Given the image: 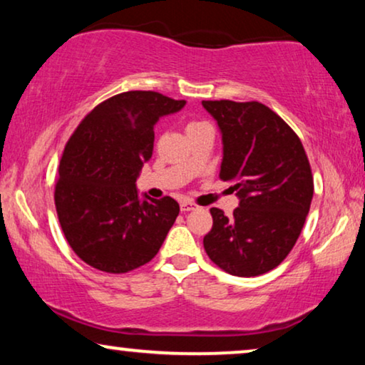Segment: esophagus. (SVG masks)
<instances>
[{"label": "esophagus", "instance_id": "obj_1", "mask_svg": "<svg viewBox=\"0 0 365 365\" xmlns=\"http://www.w3.org/2000/svg\"><path fill=\"white\" fill-rule=\"evenodd\" d=\"M194 209H197V206L194 202H189V201H182L181 202V211L182 212H189V211H194Z\"/></svg>", "mask_w": 365, "mask_h": 365}]
</instances>
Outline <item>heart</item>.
<instances>
[{"label": "heart", "instance_id": "heart-1", "mask_svg": "<svg viewBox=\"0 0 365 365\" xmlns=\"http://www.w3.org/2000/svg\"><path fill=\"white\" fill-rule=\"evenodd\" d=\"M201 124H204V123H191V124H189V126H187V129H189V128H196V126H201Z\"/></svg>", "mask_w": 365, "mask_h": 365}]
</instances>
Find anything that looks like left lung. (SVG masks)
<instances>
[{
	"label": "left lung",
	"instance_id": "1",
	"mask_svg": "<svg viewBox=\"0 0 365 365\" xmlns=\"http://www.w3.org/2000/svg\"><path fill=\"white\" fill-rule=\"evenodd\" d=\"M222 139L219 178L236 182L232 216L212 207L204 236L209 259L239 277L281 264L296 244L311 207L314 181L297 134L262 103L202 101Z\"/></svg>",
	"mask_w": 365,
	"mask_h": 365
}]
</instances>
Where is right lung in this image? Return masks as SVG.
Here are the masks:
<instances>
[{
	"label": "right lung",
	"instance_id": "obj_1",
	"mask_svg": "<svg viewBox=\"0 0 365 365\" xmlns=\"http://www.w3.org/2000/svg\"><path fill=\"white\" fill-rule=\"evenodd\" d=\"M184 104L154 91L116 94L98 104L69 138L54 202L64 237L91 267L123 274L161 249L179 204L169 196H139L136 179L153 156L159 118Z\"/></svg>",
	"mask_w": 365,
	"mask_h": 365
}]
</instances>
